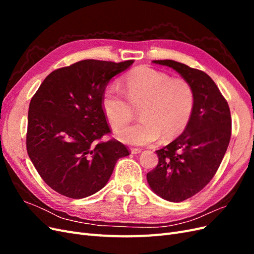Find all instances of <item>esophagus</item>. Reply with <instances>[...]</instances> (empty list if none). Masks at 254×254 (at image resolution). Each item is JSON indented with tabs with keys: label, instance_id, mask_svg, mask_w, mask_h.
Returning a JSON list of instances; mask_svg holds the SVG:
<instances>
[{
	"label": "esophagus",
	"instance_id": "34e87169",
	"mask_svg": "<svg viewBox=\"0 0 254 254\" xmlns=\"http://www.w3.org/2000/svg\"><path fill=\"white\" fill-rule=\"evenodd\" d=\"M130 151H131L132 155H136V153H140L142 151V149H140V148H131V149H130Z\"/></svg>",
	"mask_w": 254,
	"mask_h": 254
}]
</instances>
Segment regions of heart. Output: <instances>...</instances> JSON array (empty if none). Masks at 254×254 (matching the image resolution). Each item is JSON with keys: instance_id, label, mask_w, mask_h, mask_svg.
Masks as SVG:
<instances>
[{"instance_id": "b5f03b06", "label": "heart", "mask_w": 254, "mask_h": 254, "mask_svg": "<svg viewBox=\"0 0 254 254\" xmlns=\"http://www.w3.org/2000/svg\"><path fill=\"white\" fill-rule=\"evenodd\" d=\"M124 93L117 84L107 86L102 98L103 110L113 127L131 121L140 109V122L117 130L123 143L143 146L172 140L187 127L194 108V92L181 78L142 66L124 79Z\"/></svg>"}]
</instances>
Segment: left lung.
<instances>
[{
	"label": "left lung",
	"instance_id": "obj_1",
	"mask_svg": "<svg viewBox=\"0 0 254 254\" xmlns=\"http://www.w3.org/2000/svg\"><path fill=\"white\" fill-rule=\"evenodd\" d=\"M152 63L174 68L194 92V108L186 129L156 151L158 165L147 174L157 195L180 202L200 191L216 174L231 137V114L216 83L204 72L168 59Z\"/></svg>",
	"mask_w": 254,
	"mask_h": 254
}]
</instances>
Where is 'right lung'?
<instances>
[{
  "label": "right lung",
  "mask_w": 254,
  "mask_h": 254,
  "mask_svg": "<svg viewBox=\"0 0 254 254\" xmlns=\"http://www.w3.org/2000/svg\"><path fill=\"white\" fill-rule=\"evenodd\" d=\"M133 60H81L43 80L29 104L26 148L38 174L57 193L80 199L102 190L120 158L129 155L111 139L103 93L112 77Z\"/></svg>",
  "instance_id": "1"
}]
</instances>
